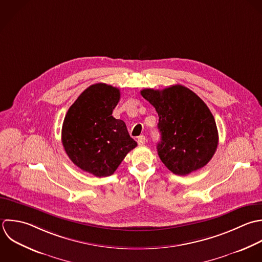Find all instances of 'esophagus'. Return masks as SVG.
Masks as SVG:
<instances>
[{
  "mask_svg": "<svg viewBox=\"0 0 262 262\" xmlns=\"http://www.w3.org/2000/svg\"><path fill=\"white\" fill-rule=\"evenodd\" d=\"M138 144L139 145H144L145 144V142H146V138L144 137V136H140L139 138H138Z\"/></svg>",
  "mask_w": 262,
  "mask_h": 262,
  "instance_id": "34e87169",
  "label": "esophagus"
}]
</instances>
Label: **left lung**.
Returning <instances> with one entry per match:
<instances>
[{"mask_svg":"<svg viewBox=\"0 0 262 262\" xmlns=\"http://www.w3.org/2000/svg\"><path fill=\"white\" fill-rule=\"evenodd\" d=\"M141 95L159 116L161 139L157 152L163 164L179 176L205 166L219 145L216 123L207 105L181 84L161 91L145 89Z\"/></svg>","mask_w":262,"mask_h":262,"instance_id":"obj_1","label":"left lung"}]
</instances>
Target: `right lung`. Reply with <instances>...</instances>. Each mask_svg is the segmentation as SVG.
Instances as JSON below:
<instances>
[{
	"instance_id": "add662e5",
	"label": "right lung",
	"mask_w": 262,
	"mask_h": 262,
	"mask_svg": "<svg viewBox=\"0 0 262 262\" xmlns=\"http://www.w3.org/2000/svg\"><path fill=\"white\" fill-rule=\"evenodd\" d=\"M120 91L106 83L85 89L68 109L62 125V144L70 160L95 177L114 173L137 147L124 121L112 116Z\"/></svg>"
}]
</instances>
